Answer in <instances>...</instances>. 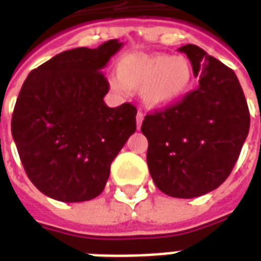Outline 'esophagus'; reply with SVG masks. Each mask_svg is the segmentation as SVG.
I'll use <instances>...</instances> for the list:
<instances>
[{"instance_id":"obj_1","label":"esophagus","mask_w":261,"mask_h":261,"mask_svg":"<svg viewBox=\"0 0 261 261\" xmlns=\"http://www.w3.org/2000/svg\"><path fill=\"white\" fill-rule=\"evenodd\" d=\"M136 120H137V128H138V130H140V128H141L142 121H144V114H142L141 112H138V113H137Z\"/></svg>"}]
</instances>
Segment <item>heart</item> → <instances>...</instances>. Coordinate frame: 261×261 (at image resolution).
Returning <instances> with one entry per match:
<instances>
[{"label":"heart","mask_w":261,"mask_h":261,"mask_svg":"<svg viewBox=\"0 0 261 261\" xmlns=\"http://www.w3.org/2000/svg\"><path fill=\"white\" fill-rule=\"evenodd\" d=\"M117 78L110 80L116 93L125 95L127 89L142 91V99L149 108H166L189 92L194 72L183 56L130 54L119 61Z\"/></svg>","instance_id":"1"}]
</instances>
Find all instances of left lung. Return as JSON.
Returning <instances> with one entry per match:
<instances>
[{"mask_svg":"<svg viewBox=\"0 0 261 261\" xmlns=\"http://www.w3.org/2000/svg\"><path fill=\"white\" fill-rule=\"evenodd\" d=\"M179 51L190 60L198 86L175 105L147 114L141 131L156 187L170 197L193 198L215 190L230 175L250 114L232 69L196 44Z\"/></svg>","mask_w":261,"mask_h":261,"instance_id":"1","label":"left lung"}]
</instances>
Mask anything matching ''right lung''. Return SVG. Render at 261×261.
<instances>
[{"label": "right lung", "mask_w": 261, "mask_h": 261, "mask_svg": "<svg viewBox=\"0 0 261 261\" xmlns=\"http://www.w3.org/2000/svg\"><path fill=\"white\" fill-rule=\"evenodd\" d=\"M123 46L78 47L31 71L16 99L11 130L28 177L47 197L88 201L103 192L110 165L136 133L137 109L109 108L102 74Z\"/></svg>", "instance_id": "add662e5"}]
</instances>
